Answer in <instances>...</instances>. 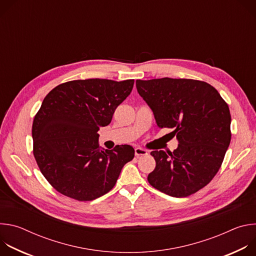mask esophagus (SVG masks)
Listing matches in <instances>:
<instances>
[{"label": "esophagus", "mask_w": 256, "mask_h": 256, "mask_svg": "<svg viewBox=\"0 0 256 256\" xmlns=\"http://www.w3.org/2000/svg\"><path fill=\"white\" fill-rule=\"evenodd\" d=\"M147 154H148V152L146 151V150H144V149H142V148H136V149H134V155H136V157L146 156Z\"/></svg>", "instance_id": "1"}]
</instances>
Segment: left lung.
<instances>
[{
  "label": "left lung",
  "instance_id": "left-lung-1",
  "mask_svg": "<svg viewBox=\"0 0 256 256\" xmlns=\"http://www.w3.org/2000/svg\"><path fill=\"white\" fill-rule=\"evenodd\" d=\"M159 128H173L178 148L153 151L149 184L174 198L196 194L221 168L231 140L229 106L212 86L192 79L136 80Z\"/></svg>",
  "mask_w": 256,
  "mask_h": 256
}]
</instances>
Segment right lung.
Masks as SVG:
<instances>
[{
    "label": "right lung",
    "instance_id": "add662e5",
    "mask_svg": "<svg viewBox=\"0 0 256 256\" xmlns=\"http://www.w3.org/2000/svg\"><path fill=\"white\" fill-rule=\"evenodd\" d=\"M134 80H74L54 88L32 124L33 155L60 194L79 202L110 192L122 167L134 157L130 144L99 147L98 130L110 124Z\"/></svg>",
    "mask_w": 256,
    "mask_h": 256
}]
</instances>
